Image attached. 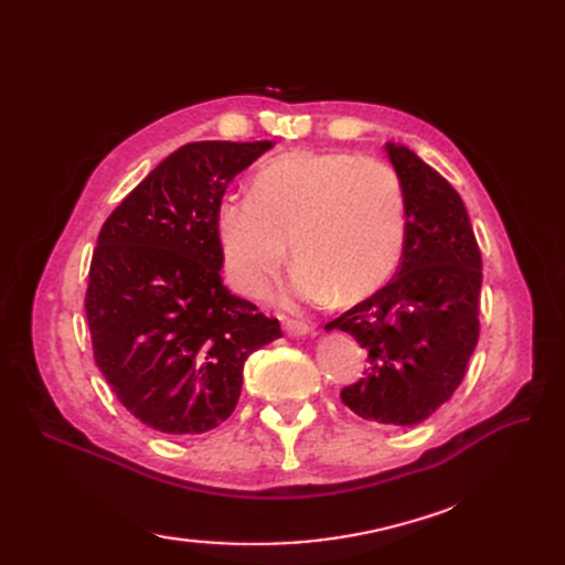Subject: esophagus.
I'll list each match as a JSON object with an SVG mask.
<instances>
[{
    "mask_svg": "<svg viewBox=\"0 0 565 565\" xmlns=\"http://www.w3.org/2000/svg\"><path fill=\"white\" fill-rule=\"evenodd\" d=\"M282 328H285V334H289V337H306L313 332V328H309V324L299 322V320H287Z\"/></svg>",
    "mask_w": 565,
    "mask_h": 565,
    "instance_id": "esophagus-1",
    "label": "esophagus"
}]
</instances>
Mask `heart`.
<instances>
[{
  "label": "heart",
  "instance_id": "b5f03b06",
  "mask_svg": "<svg viewBox=\"0 0 565 565\" xmlns=\"http://www.w3.org/2000/svg\"><path fill=\"white\" fill-rule=\"evenodd\" d=\"M224 268L237 292L266 297L287 259V295L355 303L396 273L405 245V193L384 160L344 150H289L266 160L249 195H226L216 210Z\"/></svg>",
  "mask_w": 565,
  "mask_h": 565
}]
</instances>
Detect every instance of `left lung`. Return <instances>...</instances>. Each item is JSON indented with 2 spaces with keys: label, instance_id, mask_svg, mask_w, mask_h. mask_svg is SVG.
<instances>
[{
  "label": "left lung",
  "instance_id": "obj_1",
  "mask_svg": "<svg viewBox=\"0 0 565 565\" xmlns=\"http://www.w3.org/2000/svg\"><path fill=\"white\" fill-rule=\"evenodd\" d=\"M405 193L398 276L324 324L367 353L361 382L341 391L358 417L413 426L450 401L478 341L483 264L465 202L436 169L401 143H384Z\"/></svg>",
  "mask_w": 565,
  "mask_h": 565
}]
</instances>
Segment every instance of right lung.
<instances>
[{"mask_svg": "<svg viewBox=\"0 0 565 565\" xmlns=\"http://www.w3.org/2000/svg\"><path fill=\"white\" fill-rule=\"evenodd\" d=\"M270 141L185 143L119 202L98 233L84 306L98 370L129 413L162 434L226 422L247 358L280 322L221 282L216 210Z\"/></svg>", "mask_w": 565, "mask_h": 565, "instance_id": "1", "label": "right lung"}]
</instances>
